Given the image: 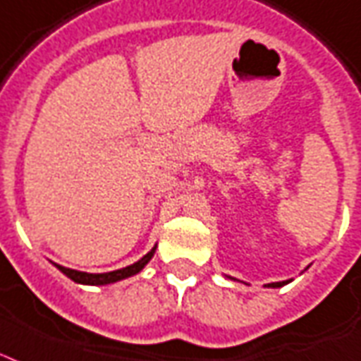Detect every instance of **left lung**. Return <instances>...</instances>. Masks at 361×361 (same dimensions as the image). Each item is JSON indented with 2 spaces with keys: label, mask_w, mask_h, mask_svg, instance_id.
<instances>
[{
  "label": "left lung",
  "mask_w": 361,
  "mask_h": 361,
  "mask_svg": "<svg viewBox=\"0 0 361 361\" xmlns=\"http://www.w3.org/2000/svg\"><path fill=\"white\" fill-rule=\"evenodd\" d=\"M231 279V276H229ZM231 280H236V279H231ZM291 280H284V282H272V284H267L265 288H282V286H286V284H290Z\"/></svg>",
  "instance_id": "left-lung-1"
}]
</instances>
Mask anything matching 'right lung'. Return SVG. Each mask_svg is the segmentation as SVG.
Here are the masks:
<instances>
[{
    "label": "right lung",
    "instance_id": "right-lung-1",
    "mask_svg": "<svg viewBox=\"0 0 361 361\" xmlns=\"http://www.w3.org/2000/svg\"><path fill=\"white\" fill-rule=\"evenodd\" d=\"M155 247H151V252L142 257L140 261L136 263H132L128 267H123L119 271H111V272H100V274H90V272H81V271H73V269H68V267H62V265H56L60 272H64L68 279H71L73 282L77 284H87V286H106V284H114V282H119V280H125V279H130L134 274L142 271L147 263L151 261V257L155 255Z\"/></svg>",
    "mask_w": 361,
    "mask_h": 361
}]
</instances>
